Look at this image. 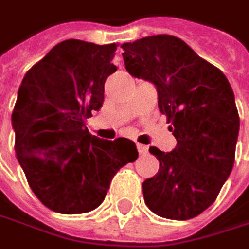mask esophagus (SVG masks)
I'll return each mask as SVG.
<instances>
[{"label":"esophagus","instance_id":"obj_1","mask_svg":"<svg viewBox=\"0 0 249 249\" xmlns=\"http://www.w3.org/2000/svg\"><path fill=\"white\" fill-rule=\"evenodd\" d=\"M136 147H138V152H139V155H146V153H147V146L146 145L138 143V145H136Z\"/></svg>","mask_w":249,"mask_h":249}]
</instances>
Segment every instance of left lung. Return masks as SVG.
I'll list each match as a JSON object with an SVG mask.
<instances>
[{
  "label": "left lung",
  "mask_w": 249,
  "mask_h": 249,
  "mask_svg": "<svg viewBox=\"0 0 249 249\" xmlns=\"http://www.w3.org/2000/svg\"><path fill=\"white\" fill-rule=\"evenodd\" d=\"M121 49L126 71L156 88L159 110L177 139L171 152L149 147L160 168L142 185L145 203L166 219H192L216 200L234 166L240 118L231 86L176 36H149Z\"/></svg>",
  "instance_id": "8db88e82"
}]
</instances>
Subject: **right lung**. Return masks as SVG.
<instances>
[{
    "label": "right lung",
    "instance_id": "obj_1",
    "mask_svg": "<svg viewBox=\"0 0 249 249\" xmlns=\"http://www.w3.org/2000/svg\"><path fill=\"white\" fill-rule=\"evenodd\" d=\"M117 44L71 38L32 67L12 113L15 152L32 191L62 214L86 213L107 195L115 173L138 159L126 139L103 141L86 120L104 102V82L117 71Z\"/></svg>",
    "mask_w": 249,
    "mask_h": 249
}]
</instances>
